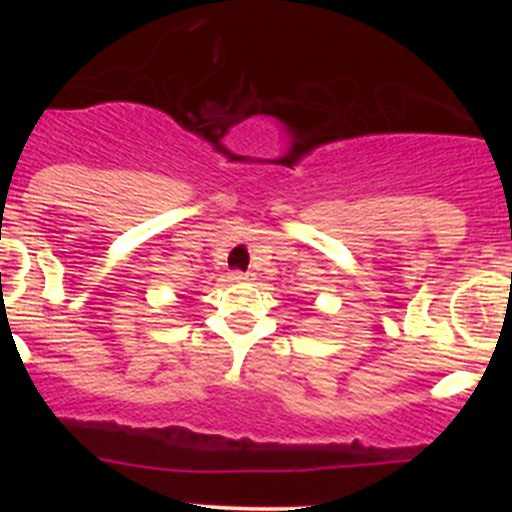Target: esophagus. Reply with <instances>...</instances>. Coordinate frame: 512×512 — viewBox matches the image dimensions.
Here are the masks:
<instances>
[{"instance_id":"esophagus-1","label":"esophagus","mask_w":512,"mask_h":512,"mask_svg":"<svg viewBox=\"0 0 512 512\" xmlns=\"http://www.w3.org/2000/svg\"><path fill=\"white\" fill-rule=\"evenodd\" d=\"M250 272H231V279L233 281H250Z\"/></svg>"}]
</instances>
